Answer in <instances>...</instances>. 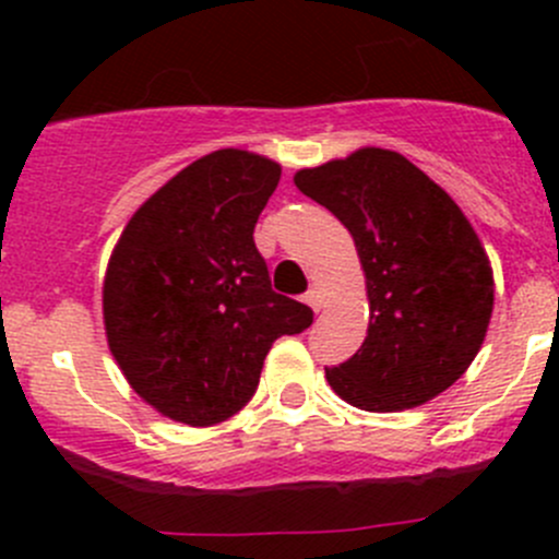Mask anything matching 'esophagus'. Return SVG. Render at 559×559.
I'll use <instances>...</instances> for the list:
<instances>
[{"label": "esophagus", "instance_id": "obj_1", "mask_svg": "<svg viewBox=\"0 0 559 559\" xmlns=\"http://www.w3.org/2000/svg\"><path fill=\"white\" fill-rule=\"evenodd\" d=\"M302 300H306L308 306H311L316 313L321 311V292H319V289H308V292H306V297H302Z\"/></svg>", "mask_w": 559, "mask_h": 559}]
</instances>
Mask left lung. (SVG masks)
<instances>
[{
  "label": "left lung",
  "mask_w": 559,
  "mask_h": 559,
  "mask_svg": "<svg viewBox=\"0 0 559 559\" xmlns=\"http://www.w3.org/2000/svg\"><path fill=\"white\" fill-rule=\"evenodd\" d=\"M352 233L368 281L362 348L326 381L362 411L427 403L467 370L487 335L495 281L481 240L436 180L405 156L359 148L295 175Z\"/></svg>",
  "instance_id": "left-lung-1"
}]
</instances>
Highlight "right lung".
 I'll return each mask as SVG.
<instances>
[{
	"instance_id": "right-lung-1",
	"label": "right lung",
	"mask_w": 559,
	"mask_h": 559,
	"mask_svg": "<svg viewBox=\"0 0 559 559\" xmlns=\"http://www.w3.org/2000/svg\"><path fill=\"white\" fill-rule=\"evenodd\" d=\"M278 180L264 156L213 151L145 200L112 248L107 346L134 392L175 421L238 414L275 337L311 326V308L273 292L253 243Z\"/></svg>"
}]
</instances>
